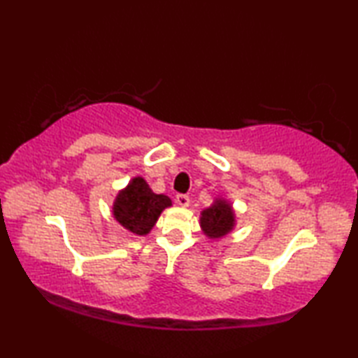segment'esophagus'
Returning a JSON list of instances; mask_svg holds the SVG:
<instances>
[{
    "label": "esophagus",
    "instance_id": "34e87169",
    "mask_svg": "<svg viewBox=\"0 0 358 358\" xmlns=\"http://www.w3.org/2000/svg\"><path fill=\"white\" fill-rule=\"evenodd\" d=\"M175 201H177L178 205H181V207H187L189 205V196L187 194H177V197H175Z\"/></svg>",
    "mask_w": 358,
    "mask_h": 358
}]
</instances>
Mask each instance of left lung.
Returning <instances> with one entry per match:
<instances>
[{
    "label": "left lung",
    "mask_w": 358,
    "mask_h": 358,
    "mask_svg": "<svg viewBox=\"0 0 358 358\" xmlns=\"http://www.w3.org/2000/svg\"><path fill=\"white\" fill-rule=\"evenodd\" d=\"M201 226L211 238H220L234 227V213L226 201H216L213 207L202 211Z\"/></svg>",
    "instance_id": "left-lung-1"
}]
</instances>
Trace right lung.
Returning a JSON list of instances; mask_svg holds the SVG:
<instances>
[{
  "instance_id": "1",
  "label": "right lung",
  "mask_w": 358,
  "mask_h": 358,
  "mask_svg": "<svg viewBox=\"0 0 358 358\" xmlns=\"http://www.w3.org/2000/svg\"><path fill=\"white\" fill-rule=\"evenodd\" d=\"M171 205V199L164 194H155L147 181L137 177L118 194L113 205V215L123 227L137 235H145L155 226L161 211Z\"/></svg>"
}]
</instances>
